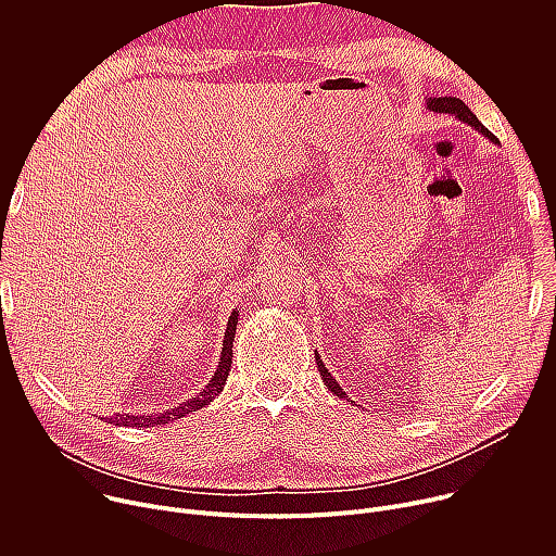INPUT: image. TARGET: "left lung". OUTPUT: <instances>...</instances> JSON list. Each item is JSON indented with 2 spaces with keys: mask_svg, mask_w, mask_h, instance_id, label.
Masks as SVG:
<instances>
[{
  "mask_svg": "<svg viewBox=\"0 0 556 556\" xmlns=\"http://www.w3.org/2000/svg\"><path fill=\"white\" fill-rule=\"evenodd\" d=\"M427 110L438 112V114H451V116H455L459 123H466V125H470L475 131L484 134L491 142H497V138L480 123L478 116H475V114L468 110V105H466L464 101L455 99V97H431V99H427ZM316 365H319V371H321V376H324L326 387H328L330 391H334L337 395H343V399H345V391L341 389V384L337 382V378L330 374V369L324 365V361H321L319 356H316Z\"/></svg>",
  "mask_w": 556,
  "mask_h": 556,
  "instance_id": "8db88e82",
  "label": "left lung"
}]
</instances>
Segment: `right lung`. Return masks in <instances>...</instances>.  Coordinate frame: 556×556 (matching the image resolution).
Wrapping results in <instances>:
<instances>
[{
    "mask_svg": "<svg viewBox=\"0 0 556 556\" xmlns=\"http://www.w3.org/2000/svg\"><path fill=\"white\" fill-rule=\"evenodd\" d=\"M237 314L235 309L230 312L228 316V326H226V332H224V345H222V356H219V363L215 367V374L211 376V380L195 393L191 395V399H187L185 403L176 405V407H169L165 412H153V414H125V416H116V418H110L112 422L116 425H123V427H157V425H169L178 418H185L187 414L191 412H198L202 407H206L208 403H213L215 395H219V391L224 389L226 384V378H228V371H230V363H232V341H235V330H237Z\"/></svg>",
    "mask_w": 556,
    "mask_h": 556,
    "instance_id": "right-lung-1",
    "label": "right lung"
}]
</instances>
